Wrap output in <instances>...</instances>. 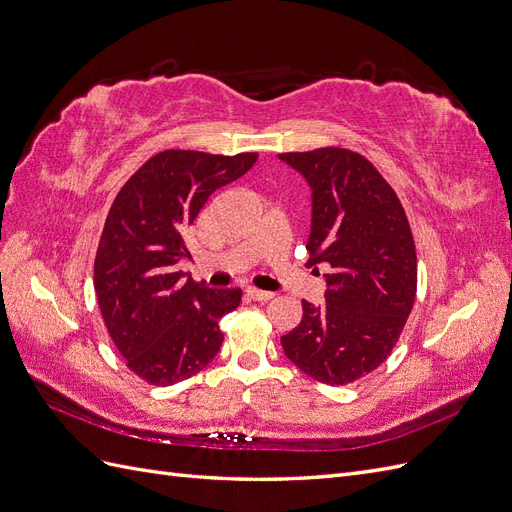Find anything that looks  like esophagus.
I'll return each instance as SVG.
<instances>
[{
	"mask_svg": "<svg viewBox=\"0 0 512 512\" xmlns=\"http://www.w3.org/2000/svg\"><path fill=\"white\" fill-rule=\"evenodd\" d=\"M247 297L254 301H269L275 297V294L267 292V290H258V288H247Z\"/></svg>",
	"mask_w": 512,
	"mask_h": 512,
	"instance_id": "esophagus-1",
	"label": "esophagus"
}]
</instances>
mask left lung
I'll use <instances>...</instances> for the list:
<instances>
[{
	"label": "left lung",
	"instance_id": "left-lung-1",
	"mask_svg": "<svg viewBox=\"0 0 512 512\" xmlns=\"http://www.w3.org/2000/svg\"><path fill=\"white\" fill-rule=\"evenodd\" d=\"M312 192L307 265L324 273V305L303 301L282 348L303 374L348 384L386 361L412 312L416 252L397 194L348 149L280 153Z\"/></svg>",
	"mask_w": 512,
	"mask_h": 512
}]
</instances>
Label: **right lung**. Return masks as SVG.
<instances>
[{
    "instance_id": "obj_1",
    "label": "right lung",
    "mask_w": 512,
    "mask_h": 512,
    "mask_svg": "<svg viewBox=\"0 0 512 512\" xmlns=\"http://www.w3.org/2000/svg\"><path fill=\"white\" fill-rule=\"evenodd\" d=\"M256 153L211 156L168 149L147 160L108 211L94 267L106 329L136 376L170 386L220 352V318L241 290H213L177 271L192 258L183 235L207 198L243 177Z\"/></svg>"
}]
</instances>
